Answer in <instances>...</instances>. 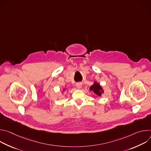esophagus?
Instances as JSON below:
<instances>
[{
	"instance_id": "1",
	"label": "esophagus",
	"mask_w": 151,
	"mask_h": 151,
	"mask_svg": "<svg viewBox=\"0 0 151 151\" xmlns=\"http://www.w3.org/2000/svg\"><path fill=\"white\" fill-rule=\"evenodd\" d=\"M76 87L78 88H81L82 87V83L81 82H78L76 83Z\"/></svg>"
}]
</instances>
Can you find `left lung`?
<instances>
[{"label": "left lung", "mask_w": 151, "mask_h": 151, "mask_svg": "<svg viewBox=\"0 0 151 151\" xmlns=\"http://www.w3.org/2000/svg\"><path fill=\"white\" fill-rule=\"evenodd\" d=\"M90 90L93 91L94 94H97L99 96H100L101 94L102 88L100 86V85L97 83H94L90 88Z\"/></svg>", "instance_id": "1"}]
</instances>
